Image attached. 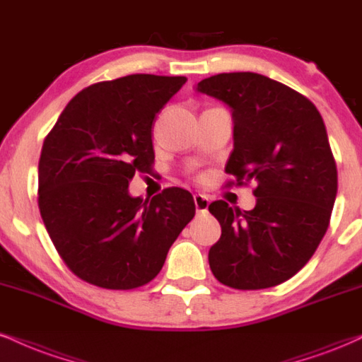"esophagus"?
Segmentation results:
<instances>
[{"label": "esophagus", "instance_id": "obj_1", "mask_svg": "<svg viewBox=\"0 0 362 362\" xmlns=\"http://www.w3.org/2000/svg\"><path fill=\"white\" fill-rule=\"evenodd\" d=\"M194 204H195V209H197V212H207V207H209V197L204 194H195L194 195Z\"/></svg>", "mask_w": 362, "mask_h": 362}]
</instances>
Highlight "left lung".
I'll return each mask as SVG.
<instances>
[{
    "mask_svg": "<svg viewBox=\"0 0 362 362\" xmlns=\"http://www.w3.org/2000/svg\"><path fill=\"white\" fill-rule=\"evenodd\" d=\"M197 90L233 112L226 172L238 185L256 182L251 211L209 206L223 229L209 250L212 273L238 290L280 285L305 267L329 228L337 167L324 119L305 95L261 74H217Z\"/></svg>",
    "mask_w": 362,
    "mask_h": 362,
    "instance_id": "obj_1",
    "label": "left lung"
}]
</instances>
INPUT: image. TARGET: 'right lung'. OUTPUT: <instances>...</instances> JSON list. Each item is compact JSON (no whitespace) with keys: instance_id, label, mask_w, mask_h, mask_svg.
I'll list each match as a JSON object with an SVG mask.
<instances>
[{"instance_id":"1","label":"right lung","mask_w":362,"mask_h":362,"mask_svg":"<svg viewBox=\"0 0 362 362\" xmlns=\"http://www.w3.org/2000/svg\"><path fill=\"white\" fill-rule=\"evenodd\" d=\"M185 77L133 74L82 89L47 134L38 162V207L69 269L110 290L146 285L192 221L189 190L132 197L134 173L155 160L151 126Z\"/></svg>"}]
</instances>
